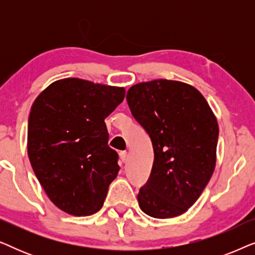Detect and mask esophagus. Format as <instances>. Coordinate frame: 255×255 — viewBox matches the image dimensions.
I'll return each instance as SVG.
<instances>
[{
	"mask_svg": "<svg viewBox=\"0 0 255 255\" xmlns=\"http://www.w3.org/2000/svg\"><path fill=\"white\" fill-rule=\"evenodd\" d=\"M120 155H121V160H122V162H127V160H128V152H125V151L121 152V153H120Z\"/></svg>",
	"mask_w": 255,
	"mask_h": 255,
	"instance_id": "esophagus-1",
	"label": "esophagus"
}]
</instances>
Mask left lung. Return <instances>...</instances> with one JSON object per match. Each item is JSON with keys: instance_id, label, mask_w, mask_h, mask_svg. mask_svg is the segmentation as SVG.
<instances>
[{"instance_id": "obj_1", "label": "left lung", "mask_w": 255, "mask_h": 255, "mask_svg": "<svg viewBox=\"0 0 255 255\" xmlns=\"http://www.w3.org/2000/svg\"><path fill=\"white\" fill-rule=\"evenodd\" d=\"M135 121L151 138L154 161L139 207L154 218L186 212L214 174L218 123L203 95L188 83L158 79L128 90Z\"/></svg>"}]
</instances>
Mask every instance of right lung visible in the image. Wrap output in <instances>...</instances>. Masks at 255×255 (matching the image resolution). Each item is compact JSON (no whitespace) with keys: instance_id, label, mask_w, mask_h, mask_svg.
<instances>
[{"instance_id":"obj_1","label":"right lung","mask_w":255,"mask_h":255,"mask_svg":"<svg viewBox=\"0 0 255 255\" xmlns=\"http://www.w3.org/2000/svg\"><path fill=\"white\" fill-rule=\"evenodd\" d=\"M124 87L67 78L44 89L31 107L27 155L55 207L90 216L103 207L120 166L104 120L123 102Z\"/></svg>"}]
</instances>
